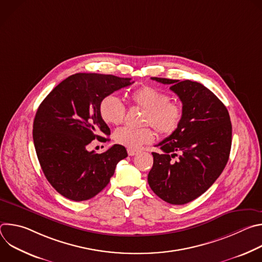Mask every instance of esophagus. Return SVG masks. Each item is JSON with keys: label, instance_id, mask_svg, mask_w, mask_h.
I'll list each match as a JSON object with an SVG mask.
<instances>
[{"label": "esophagus", "instance_id": "34e87169", "mask_svg": "<svg viewBox=\"0 0 262 262\" xmlns=\"http://www.w3.org/2000/svg\"><path fill=\"white\" fill-rule=\"evenodd\" d=\"M127 154H128V156L134 157V156L138 155V151H137V150H132V149H128V150H127Z\"/></svg>", "mask_w": 262, "mask_h": 262}]
</instances>
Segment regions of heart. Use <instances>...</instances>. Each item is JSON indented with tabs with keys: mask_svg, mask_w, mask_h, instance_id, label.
I'll return each mask as SVG.
<instances>
[{
	"mask_svg": "<svg viewBox=\"0 0 262 262\" xmlns=\"http://www.w3.org/2000/svg\"><path fill=\"white\" fill-rule=\"evenodd\" d=\"M129 98L133 103L145 110L143 124L151 125L160 135L168 137L179 127L183 116L182 106L169 99L166 93L151 86H143L134 90ZM125 105L121 99L114 94L104 96L99 103V114L107 124H121L125 117ZM154 139V130L149 126L142 128L123 127L114 134V140L117 144L132 150L152 142Z\"/></svg>",
	"mask_w": 262,
	"mask_h": 262,
	"instance_id": "obj_1",
	"label": "heart"
}]
</instances>
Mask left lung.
<instances>
[{
    "mask_svg": "<svg viewBox=\"0 0 262 262\" xmlns=\"http://www.w3.org/2000/svg\"><path fill=\"white\" fill-rule=\"evenodd\" d=\"M182 102L177 130L157 145L148 174L151 190L164 201L182 205L206 192L225 168L231 149L232 125L226 106L206 87L190 80L151 78ZM179 153L177 161L171 159Z\"/></svg>",
    "mask_w": 262,
    "mask_h": 262,
    "instance_id": "obj_1",
    "label": "left lung"
}]
</instances>
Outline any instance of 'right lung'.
<instances>
[{
	"mask_svg": "<svg viewBox=\"0 0 262 262\" xmlns=\"http://www.w3.org/2000/svg\"><path fill=\"white\" fill-rule=\"evenodd\" d=\"M112 74L76 73L62 81L40 103L33 123L35 150L53 188L73 201H85L101 192L127 157L115 144L102 154L89 150L90 143L111 134L99 114L101 99L132 85Z\"/></svg>",
	"mask_w": 262,
	"mask_h": 262,
	"instance_id": "add662e5",
	"label": "right lung"
}]
</instances>
